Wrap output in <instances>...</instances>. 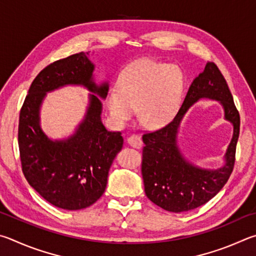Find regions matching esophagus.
Returning a JSON list of instances; mask_svg holds the SVG:
<instances>
[{"label":"esophagus","mask_w":256,"mask_h":256,"mask_svg":"<svg viewBox=\"0 0 256 256\" xmlns=\"http://www.w3.org/2000/svg\"><path fill=\"white\" fill-rule=\"evenodd\" d=\"M127 142H128V145H130L132 147H134V148L140 150L142 146V138L138 135H135V134H134V135H130L127 138Z\"/></svg>","instance_id":"1"}]
</instances>
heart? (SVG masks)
<instances>
[{
  "label": "heart",
  "mask_w": 256,
  "mask_h": 256,
  "mask_svg": "<svg viewBox=\"0 0 256 256\" xmlns=\"http://www.w3.org/2000/svg\"><path fill=\"white\" fill-rule=\"evenodd\" d=\"M184 88L186 75L180 66L144 58L124 67L118 88L109 90L106 104L116 122L129 120L138 109L142 124L162 128L178 114Z\"/></svg>",
  "instance_id": "obj_1"
}]
</instances>
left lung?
Masks as SVG:
<instances>
[{
	"label": "left lung",
	"instance_id": "8db88e82",
	"mask_svg": "<svg viewBox=\"0 0 256 256\" xmlns=\"http://www.w3.org/2000/svg\"><path fill=\"white\" fill-rule=\"evenodd\" d=\"M200 98L220 102L226 118L234 127L226 154V164L217 170L201 169L188 162L177 146L178 127L182 116ZM240 124V114L226 80L217 65L208 62L204 70L190 85L180 110L171 122L142 136L145 146L142 148V174L147 198L171 212H189L212 199L226 184L234 168Z\"/></svg>",
	"mask_w": 256,
	"mask_h": 256
}]
</instances>
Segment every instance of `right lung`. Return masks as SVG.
<instances>
[{"instance_id": "1", "label": "right lung", "mask_w": 256, "mask_h": 256, "mask_svg": "<svg viewBox=\"0 0 256 256\" xmlns=\"http://www.w3.org/2000/svg\"><path fill=\"white\" fill-rule=\"evenodd\" d=\"M88 55L74 54L44 67L31 83L20 111L18 142L22 172L44 200L65 210L84 209L100 198L124 144L120 132L106 130L102 124L98 97L106 98L109 84L94 82V65ZM66 84H82L92 93L74 135L52 141L40 127V106L46 92Z\"/></svg>"}]
</instances>
